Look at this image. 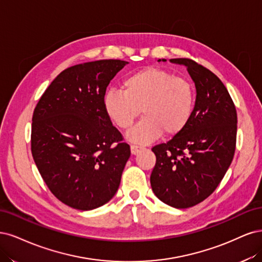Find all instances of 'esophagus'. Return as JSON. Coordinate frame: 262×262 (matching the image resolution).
<instances>
[{
	"label": "esophagus",
	"mask_w": 262,
	"mask_h": 262,
	"mask_svg": "<svg viewBox=\"0 0 262 262\" xmlns=\"http://www.w3.org/2000/svg\"><path fill=\"white\" fill-rule=\"evenodd\" d=\"M143 149H145V147H143V146H140V145H132V146H130V152H132L133 155H137V154L140 152V151H142Z\"/></svg>",
	"instance_id": "esophagus-1"
}]
</instances>
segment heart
Returning <instances> with one entry per match:
<instances>
[{"mask_svg":"<svg viewBox=\"0 0 262 262\" xmlns=\"http://www.w3.org/2000/svg\"><path fill=\"white\" fill-rule=\"evenodd\" d=\"M103 107L121 129H128L142 110L145 117L127 133V138L135 143H148L163 133L175 136L186 127L195 107V89L187 79L171 72L148 67L128 75L123 91L107 90Z\"/></svg>","mask_w":262,"mask_h":262,"instance_id":"heart-1","label":"heart"}]
</instances>
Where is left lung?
I'll return each mask as SVG.
<instances>
[{
  "label": "left lung",
  "mask_w": 262,
  "mask_h": 262,
  "mask_svg": "<svg viewBox=\"0 0 262 262\" xmlns=\"http://www.w3.org/2000/svg\"><path fill=\"white\" fill-rule=\"evenodd\" d=\"M170 62L186 67L195 82V107L186 127L170 141L152 148L157 161L150 183L164 204L186 209L208 198L231 165L237 114L216 75L189 58H171Z\"/></svg>",
  "instance_id": "1"
}]
</instances>
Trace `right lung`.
Returning a JSON list of instances; mask_svg holds the SVG:
<instances>
[{"mask_svg": "<svg viewBox=\"0 0 262 262\" xmlns=\"http://www.w3.org/2000/svg\"><path fill=\"white\" fill-rule=\"evenodd\" d=\"M127 64L99 60L69 67L33 111V160L49 189L71 208H99L119 189L130 148L107 117L103 97Z\"/></svg>", "mask_w": 262, "mask_h": 262, "instance_id": "add662e5", "label": "right lung"}]
</instances>
